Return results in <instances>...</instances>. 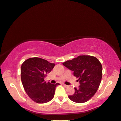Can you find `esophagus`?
<instances>
[{
	"mask_svg": "<svg viewBox=\"0 0 121 121\" xmlns=\"http://www.w3.org/2000/svg\"><path fill=\"white\" fill-rule=\"evenodd\" d=\"M63 85H64L65 87H68V85H67L65 84H63Z\"/></svg>",
	"mask_w": 121,
	"mask_h": 121,
	"instance_id": "obj_1",
	"label": "esophagus"
}]
</instances>
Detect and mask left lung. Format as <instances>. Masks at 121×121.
<instances>
[{
    "instance_id": "obj_1",
    "label": "left lung",
    "mask_w": 121,
    "mask_h": 121,
    "mask_svg": "<svg viewBox=\"0 0 121 121\" xmlns=\"http://www.w3.org/2000/svg\"><path fill=\"white\" fill-rule=\"evenodd\" d=\"M62 65L73 71V74L78 78L79 85L74 87L75 92L68 95L74 102L83 103L87 102L96 93L102 77V66L96 57L90 55H80Z\"/></svg>"
}]
</instances>
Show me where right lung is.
Returning a JSON list of instances; mask_svg holds the SVG:
<instances>
[{
  "label": "right lung",
  "mask_w": 121,
  "mask_h": 121,
  "mask_svg": "<svg viewBox=\"0 0 121 121\" xmlns=\"http://www.w3.org/2000/svg\"><path fill=\"white\" fill-rule=\"evenodd\" d=\"M55 66L44 59L31 57L21 66V77L23 87L27 95L37 103H45L54 96L55 89L59 83L52 84L44 79Z\"/></svg>",
  "instance_id": "obj_1"
}]
</instances>
